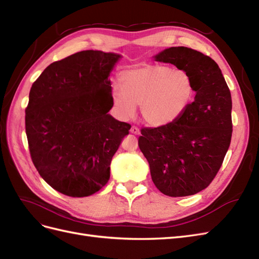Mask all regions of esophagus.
<instances>
[{"label":"esophagus","mask_w":259,"mask_h":259,"mask_svg":"<svg viewBox=\"0 0 259 259\" xmlns=\"http://www.w3.org/2000/svg\"><path fill=\"white\" fill-rule=\"evenodd\" d=\"M131 133H132V134H135V135H139V133H140V131H139V128H138L137 126H132V128H131Z\"/></svg>","instance_id":"34e87169"}]
</instances>
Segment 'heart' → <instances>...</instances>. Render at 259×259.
Wrapping results in <instances>:
<instances>
[{"mask_svg": "<svg viewBox=\"0 0 259 259\" xmlns=\"http://www.w3.org/2000/svg\"><path fill=\"white\" fill-rule=\"evenodd\" d=\"M119 88H112L113 108L123 119L135 114L140 106L144 122L151 127L174 124L190 107L195 85L183 69L156 64H143L125 69L119 74Z\"/></svg>", "mask_w": 259, "mask_h": 259, "instance_id": "obj_1", "label": "heart"}]
</instances>
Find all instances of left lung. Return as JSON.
Wrapping results in <instances>:
<instances>
[{"mask_svg":"<svg viewBox=\"0 0 259 259\" xmlns=\"http://www.w3.org/2000/svg\"><path fill=\"white\" fill-rule=\"evenodd\" d=\"M186 70L193 77L194 100L186 113L165 127L143 128L138 146L152 182L168 197H187L211 183L228 151L232 100L221 68L192 49L169 48L153 56Z\"/></svg>","mask_w":259,"mask_h":259,"instance_id":"8db88e82","label":"left lung"}]
</instances>
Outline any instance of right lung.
<instances>
[{
  "instance_id": "add662e5",
  "label": "right lung",
  "mask_w": 259,
  "mask_h": 259,
  "mask_svg": "<svg viewBox=\"0 0 259 259\" xmlns=\"http://www.w3.org/2000/svg\"><path fill=\"white\" fill-rule=\"evenodd\" d=\"M120 54L83 51L46 68L32 84L26 134L38 174L73 198L99 191L131 125L108 112L113 107L109 75Z\"/></svg>"
}]
</instances>
